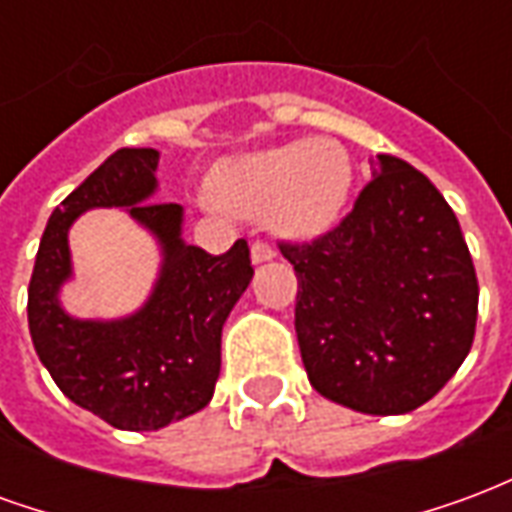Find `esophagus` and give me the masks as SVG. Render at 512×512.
Masks as SVG:
<instances>
[{
	"label": "esophagus",
	"instance_id": "obj_1",
	"mask_svg": "<svg viewBox=\"0 0 512 512\" xmlns=\"http://www.w3.org/2000/svg\"><path fill=\"white\" fill-rule=\"evenodd\" d=\"M249 252H252V263H255V266H260V263H268V260H274V255H277V252H274V249H271L266 241H255Z\"/></svg>",
	"mask_w": 512,
	"mask_h": 512
}]
</instances>
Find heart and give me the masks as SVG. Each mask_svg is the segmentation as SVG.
I'll return each instance as SVG.
<instances>
[{"mask_svg": "<svg viewBox=\"0 0 512 512\" xmlns=\"http://www.w3.org/2000/svg\"><path fill=\"white\" fill-rule=\"evenodd\" d=\"M354 186V164L334 139H299L230 158L213 172L208 205L266 222L288 238L326 233Z\"/></svg>", "mask_w": 512, "mask_h": 512, "instance_id": "obj_1", "label": "heart"}]
</instances>
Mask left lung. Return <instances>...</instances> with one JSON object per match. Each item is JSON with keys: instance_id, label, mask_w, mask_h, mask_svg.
I'll return each mask as SVG.
<instances>
[{"instance_id": "left-lung-1", "label": "left lung", "mask_w": 512, "mask_h": 512, "mask_svg": "<svg viewBox=\"0 0 512 512\" xmlns=\"http://www.w3.org/2000/svg\"><path fill=\"white\" fill-rule=\"evenodd\" d=\"M299 277L310 384L362 414H408L463 365L477 274L461 224L419 169L378 156L354 211L312 244H279Z\"/></svg>"}]
</instances>
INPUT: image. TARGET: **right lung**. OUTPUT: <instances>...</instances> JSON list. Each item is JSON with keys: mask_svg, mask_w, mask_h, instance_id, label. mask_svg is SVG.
Returning a JSON list of instances; mask_svg holds the SVG:
<instances>
[{"mask_svg": "<svg viewBox=\"0 0 512 512\" xmlns=\"http://www.w3.org/2000/svg\"><path fill=\"white\" fill-rule=\"evenodd\" d=\"M156 167L153 147L106 158L54 208L29 279V334L40 362L62 395L120 430H158L211 403L222 326L255 274L244 238L224 255L180 238L183 208L153 202ZM90 207H126L162 246L151 299L117 322H82L59 304L72 273L67 230Z\"/></svg>", "mask_w": 512, "mask_h": 512, "instance_id": "add662e5", "label": "right lung"}]
</instances>
